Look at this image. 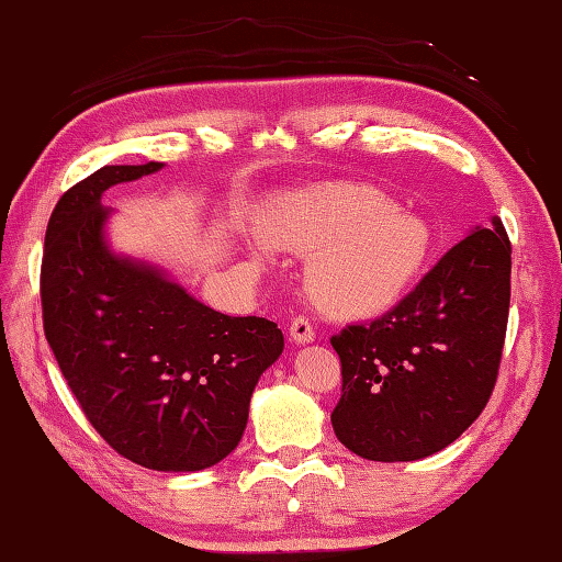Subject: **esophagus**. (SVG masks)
I'll list each match as a JSON object with an SVG mask.
<instances>
[{
    "label": "esophagus",
    "mask_w": 562,
    "mask_h": 562,
    "mask_svg": "<svg viewBox=\"0 0 562 562\" xmlns=\"http://www.w3.org/2000/svg\"><path fill=\"white\" fill-rule=\"evenodd\" d=\"M289 335H291V340H293L295 345H311V342L315 340L313 325L308 323V317H303V315L293 317L291 327H289Z\"/></svg>",
    "instance_id": "obj_1"
}]
</instances>
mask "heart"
I'll return each mask as SVG.
<instances>
[{
    "mask_svg": "<svg viewBox=\"0 0 562 562\" xmlns=\"http://www.w3.org/2000/svg\"><path fill=\"white\" fill-rule=\"evenodd\" d=\"M263 237L313 251L305 269L311 299L335 317L389 313L420 279L432 235L418 215L376 188L335 186L277 200ZM263 249V241L257 239Z\"/></svg>",
    "mask_w": 562,
    "mask_h": 562,
    "instance_id": "b5f03b06",
    "label": "heart"
}]
</instances>
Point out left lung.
I'll use <instances>...</instances> for the list:
<instances>
[{"label":"left lung","mask_w":562,"mask_h":562,"mask_svg":"<svg viewBox=\"0 0 562 562\" xmlns=\"http://www.w3.org/2000/svg\"><path fill=\"white\" fill-rule=\"evenodd\" d=\"M509 299L512 245L492 217L396 308L333 337L342 362L337 440L374 462L423 460L458 440L492 396Z\"/></svg>","instance_id":"8db88e82"}]
</instances>
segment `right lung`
<instances>
[{
	"label": "right lung",
	"instance_id": "obj_1",
	"mask_svg": "<svg viewBox=\"0 0 562 562\" xmlns=\"http://www.w3.org/2000/svg\"><path fill=\"white\" fill-rule=\"evenodd\" d=\"M164 164L104 166L48 220L41 305L46 340L92 428L158 472L213 468L239 446L259 376L283 352L267 317L222 315L151 261L114 251L104 190Z\"/></svg>",
	"mask_w": 562,
	"mask_h": 562
}]
</instances>
